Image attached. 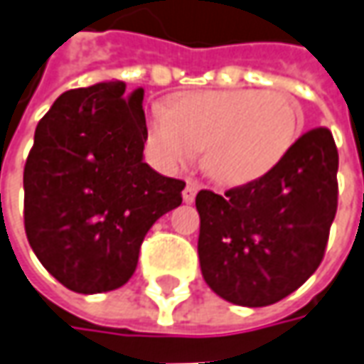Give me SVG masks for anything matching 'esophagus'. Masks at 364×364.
I'll return each mask as SVG.
<instances>
[{
  "label": "esophagus",
  "instance_id": "34e87169",
  "mask_svg": "<svg viewBox=\"0 0 364 364\" xmlns=\"http://www.w3.org/2000/svg\"><path fill=\"white\" fill-rule=\"evenodd\" d=\"M197 191H199V183L189 179L187 185H185V189H183V199H185V203H193Z\"/></svg>",
  "mask_w": 364,
  "mask_h": 364
}]
</instances>
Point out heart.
<instances>
[{"instance_id": "b5f03b06", "label": "heart", "mask_w": 364, "mask_h": 364, "mask_svg": "<svg viewBox=\"0 0 364 364\" xmlns=\"http://www.w3.org/2000/svg\"><path fill=\"white\" fill-rule=\"evenodd\" d=\"M304 112L294 96L276 90H205L153 107L149 149L175 171L203 151V167L221 185H250L278 169L298 143Z\"/></svg>"}]
</instances>
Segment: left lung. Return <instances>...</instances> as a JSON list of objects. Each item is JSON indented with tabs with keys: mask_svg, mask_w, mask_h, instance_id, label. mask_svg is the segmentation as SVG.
<instances>
[{
	"mask_svg": "<svg viewBox=\"0 0 364 364\" xmlns=\"http://www.w3.org/2000/svg\"><path fill=\"white\" fill-rule=\"evenodd\" d=\"M338 151L328 129L298 139L268 177L218 195L199 191V264L207 286L237 306H269L322 262L338 203Z\"/></svg>",
	"mask_w": 364,
	"mask_h": 364,
	"instance_id": "left-lung-1",
	"label": "left lung"
}]
</instances>
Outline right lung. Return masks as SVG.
<instances>
[{
	"mask_svg": "<svg viewBox=\"0 0 364 364\" xmlns=\"http://www.w3.org/2000/svg\"><path fill=\"white\" fill-rule=\"evenodd\" d=\"M68 90L36 127L23 169V223L33 254L78 294L131 280L146 232L181 205L185 183L143 161V88Z\"/></svg>",
	"mask_w": 364,
	"mask_h": 364,
	"instance_id": "obj_1",
	"label": "right lung"
}]
</instances>
